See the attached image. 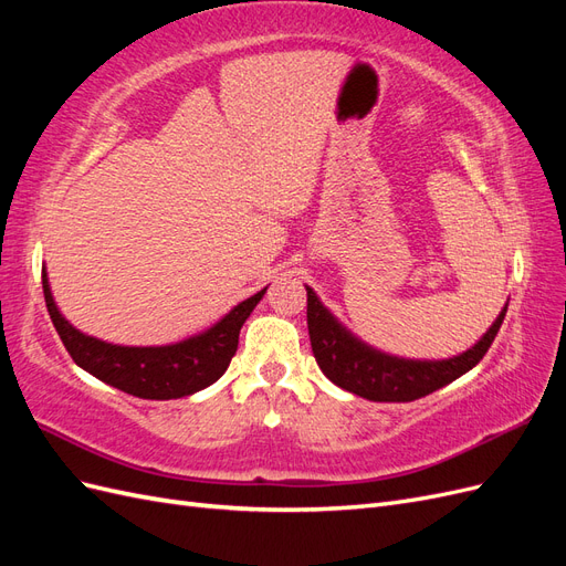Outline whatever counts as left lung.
I'll return each mask as SVG.
<instances>
[{
  "label": "left lung",
  "mask_w": 566,
  "mask_h": 566,
  "mask_svg": "<svg viewBox=\"0 0 566 566\" xmlns=\"http://www.w3.org/2000/svg\"><path fill=\"white\" fill-rule=\"evenodd\" d=\"M505 312L507 304L486 335L465 354L447 358V361H406V358L387 356L358 342L318 302L314 290L306 287V325H310L316 364L331 382L368 401H416L453 382L482 361L501 331Z\"/></svg>",
  "instance_id": "left-lung-1"
}]
</instances>
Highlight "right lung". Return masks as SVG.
<instances>
[{
  "label": "right lung",
  "mask_w": 566,
  "mask_h": 566,
  "mask_svg": "<svg viewBox=\"0 0 566 566\" xmlns=\"http://www.w3.org/2000/svg\"><path fill=\"white\" fill-rule=\"evenodd\" d=\"M42 287L51 323H54L63 347L73 356V361L101 382L123 389L132 397L156 401L181 399L217 382L238 349V335H241L245 318L266 293V287L260 290L256 295L233 306L210 331L177 342V345L119 347L75 331L61 316L54 297H51L44 271Z\"/></svg>",
  "instance_id": "right-lung-1"
}]
</instances>
